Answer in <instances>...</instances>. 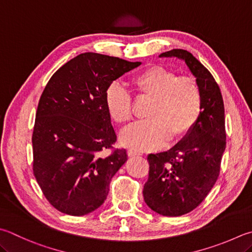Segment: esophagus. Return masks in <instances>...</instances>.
<instances>
[{"label": "esophagus", "mask_w": 252, "mask_h": 252, "mask_svg": "<svg viewBox=\"0 0 252 252\" xmlns=\"http://www.w3.org/2000/svg\"><path fill=\"white\" fill-rule=\"evenodd\" d=\"M127 155H128V157L141 156V154H140V153H137V151H134V150H128V151H127Z\"/></svg>", "instance_id": "obj_1"}]
</instances>
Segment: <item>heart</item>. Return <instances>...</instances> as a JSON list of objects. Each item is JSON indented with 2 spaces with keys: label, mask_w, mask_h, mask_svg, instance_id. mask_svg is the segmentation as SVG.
Returning a JSON list of instances; mask_svg holds the SVG:
<instances>
[{
  "label": "heart",
  "mask_w": 252,
  "mask_h": 252,
  "mask_svg": "<svg viewBox=\"0 0 252 252\" xmlns=\"http://www.w3.org/2000/svg\"><path fill=\"white\" fill-rule=\"evenodd\" d=\"M132 87L141 99H151L148 121L137 123L123 132L121 141L137 150H155L170 140L189 135L202 114V92L189 75H177L169 69L154 65L132 79ZM105 105L112 120L127 125L134 117L129 92L118 83L108 85Z\"/></svg>",
  "instance_id": "b5f03b06"
}]
</instances>
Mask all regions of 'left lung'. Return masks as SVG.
<instances>
[{
	"label": "left lung",
	"mask_w": 252,
	"mask_h": 252,
	"mask_svg": "<svg viewBox=\"0 0 252 252\" xmlns=\"http://www.w3.org/2000/svg\"><path fill=\"white\" fill-rule=\"evenodd\" d=\"M160 57L184 60L202 92V114L191 132L173 148L147 158L146 204L160 215L177 217L200 205L217 181L226 148L225 110L215 79L191 52L172 49Z\"/></svg>",
	"instance_id": "obj_1"
}]
</instances>
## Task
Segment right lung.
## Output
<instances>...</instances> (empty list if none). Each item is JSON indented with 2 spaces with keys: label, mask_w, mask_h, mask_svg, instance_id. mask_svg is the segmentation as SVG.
<instances>
[{
  "label": "right lung",
  "mask_w": 252,
  "mask_h": 252,
  "mask_svg": "<svg viewBox=\"0 0 252 252\" xmlns=\"http://www.w3.org/2000/svg\"><path fill=\"white\" fill-rule=\"evenodd\" d=\"M140 65L85 52L50 78L38 103L32 131V172L52 206L82 216L102 205L110 183L126 162L114 149L116 134L105 105L114 80ZM111 150L108 155L102 153Z\"/></svg>",
  "instance_id": "add662e5"
}]
</instances>
